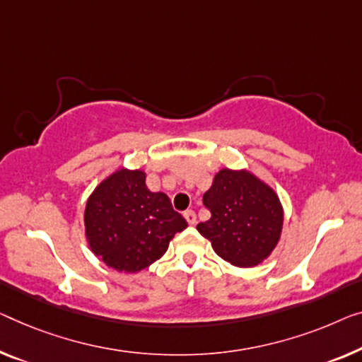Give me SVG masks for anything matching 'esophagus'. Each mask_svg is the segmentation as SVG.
Returning a JSON list of instances; mask_svg holds the SVG:
<instances>
[{"mask_svg": "<svg viewBox=\"0 0 362 362\" xmlns=\"http://www.w3.org/2000/svg\"><path fill=\"white\" fill-rule=\"evenodd\" d=\"M183 218L187 219V223L190 224V226H193V224L197 223V214H195V211H192V209H188V211L183 213Z\"/></svg>", "mask_w": 362, "mask_h": 362, "instance_id": "1", "label": "esophagus"}]
</instances>
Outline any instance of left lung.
<instances>
[{
    "label": "left lung",
    "instance_id": "1",
    "mask_svg": "<svg viewBox=\"0 0 362 362\" xmlns=\"http://www.w3.org/2000/svg\"><path fill=\"white\" fill-rule=\"evenodd\" d=\"M211 218L197 226L230 265L249 268L274 250L283 229V206L274 190L249 170L221 169L203 195Z\"/></svg>",
    "mask_w": 362,
    "mask_h": 362
}]
</instances>
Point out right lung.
<instances>
[{
  "mask_svg": "<svg viewBox=\"0 0 362 362\" xmlns=\"http://www.w3.org/2000/svg\"><path fill=\"white\" fill-rule=\"evenodd\" d=\"M84 228L90 250L107 267L138 273L164 255L187 221L165 193L148 190L143 170L118 169L90 193Z\"/></svg>",
  "mask_w": 362,
  "mask_h": 362,
  "instance_id": "right-lung-1",
  "label": "right lung"
}]
</instances>
